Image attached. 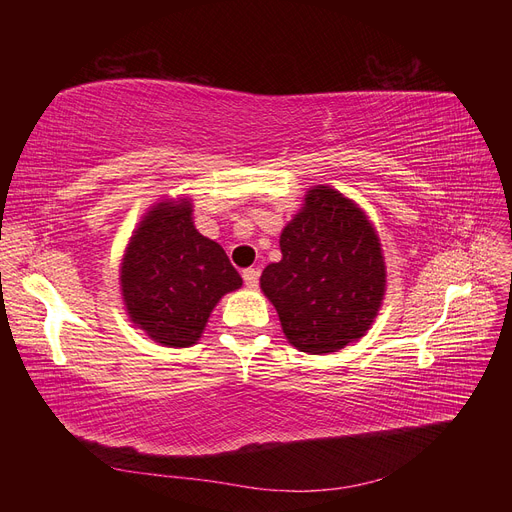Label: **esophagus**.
I'll return each mask as SVG.
<instances>
[{
    "label": "esophagus",
    "mask_w": 512,
    "mask_h": 512,
    "mask_svg": "<svg viewBox=\"0 0 512 512\" xmlns=\"http://www.w3.org/2000/svg\"><path fill=\"white\" fill-rule=\"evenodd\" d=\"M260 280V271L258 269H245L243 271V282L247 288H256Z\"/></svg>",
    "instance_id": "34e87169"
}]
</instances>
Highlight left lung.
Segmentation results:
<instances>
[{"mask_svg": "<svg viewBox=\"0 0 512 512\" xmlns=\"http://www.w3.org/2000/svg\"><path fill=\"white\" fill-rule=\"evenodd\" d=\"M280 247L282 260L262 271L260 288L288 342L327 354L363 337L386 282L380 243L363 211L327 185L309 190Z\"/></svg>", "mask_w": 512, "mask_h": 512, "instance_id": "1", "label": "left lung"}]
</instances>
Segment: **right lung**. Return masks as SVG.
Segmentation results:
<instances>
[{"instance_id": "obj_1", "label": "right lung", "mask_w": 512, "mask_h": 512, "mask_svg": "<svg viewBox=\"0 0 512 512\" xmlns=\"http://www.w3.org/2000/svg\"><path fill=\"white\" fill-rule=\"evenodd\" d=\"M239 286L226 252L194 228L188 200L149 211L121 265L132 322L173 348L196 344L215 303Z\"/></svg>"}]
</instances>
